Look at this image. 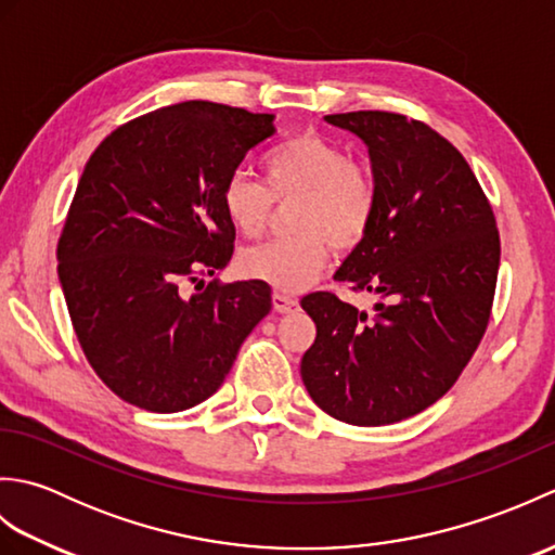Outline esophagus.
<instances>
[{"label":"esophagus","mask_w":555,"mask_h":555,"mask_svg":"<svg viewBox=\"0 0 555 555\" xmlns=\"http://www.w3.org/2000/svg\"><path fill=\"white\" fill-rule=\"evenodd\" d=\"M271 302H274V310L281 312V314L298 310V298L286 296V293H279V291L274 293V296H271Z\"/></svg>","instance_id":"esophagus-1"}]
</instances>
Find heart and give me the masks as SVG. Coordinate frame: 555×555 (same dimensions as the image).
Here are the masks:
<instances>
[{"instance_id":"obj_1","label":"heart","mask_w":555,"mask_h":555,"mask_svg":"<svg viewBox=\"0 0 555 555\" xmlns=\"http://www.w3.org/2000/svg\"><path fill=\"white\" fill-rule=\"evenodd\" d=\"M264 185L235 169L221 188V209L247 238L262 233L271 203L296 199L288 238L247 247L238 267L247 279L296 293L312 286L328 262V247H358L376 215V183L346 150L314 133L293 135L262 159Z\"/></svg>"}]
</instances>
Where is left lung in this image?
Wrapping results in <instances>:
<instances>
[{"mask_svg":"<svg viewBox=\"0 0 555 555\" xmlns=\"http://www.w3.org/2000/svg\"><path fill=\"white\" fill-rule=\"evenodd\" d=\"M324 121L356 133L370 152L376 215L334 279L376 302L364 312L326 291L305 296L317 338L300 374L326 415L379 427L434 405L475 356L501 241L469 164L427 124L391 112Z\"/></svg>","mask_w":555,"mask_h":555,"instance_id":"obj_1","label":"left lung"}]
</instances>
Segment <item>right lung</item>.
<instances>
[{
  "label": "right lung",
  "instance_id": "right-lung-1",
  "mask_svg": "<svg viewBox=\"0 0 555 555\" xmlns=\"http://www.w3.org/2000/svg\"><path fill=\"white\" fill-rule=\"evenodd\" d=\"M269 135L274 114L193 100L119 126L88 159L56 245L59 284L90 367L126 403H203L269 314L264 281H199L233 255L223 181Z\"/></svg>",
  "mask_w": 555,
  "mask_h": 555
}]
</instances>
